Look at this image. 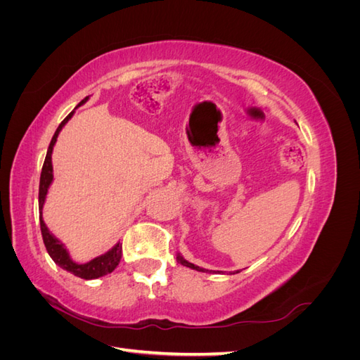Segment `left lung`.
<instances>
[{
    "label": "left lung",
    "instance_id": "obj_1",
    "mask_svg": "<svg viewBox=\"0 0 360 360\" xmlns=\"http://www.w3.org/2000/svg\"><path fill=\"white\" fill-rule=\"evenodd\" d=\"M177 261L180 264H183V266H186V267H191V269H193V270H198V271H207L205 269H202V267H198V266H195V264H192V263H189V261H186L184 259L180 254H177Z\"/></svg>",
    "mask_w": 360,
    "mask_h": 360
}]
</instances>
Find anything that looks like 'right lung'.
Returning a JSON list of instances; mask_svg holds the SVG:
<instances>
[{"mask_svg": "<svg viewBox=\"0 0 360 360\" xmlns=\"http://www.w3.org/2000/svg\"><path fill=\"white\" fill-rule=\"evenodd\" d=\"M86 99H89V97H85V99L78 106L85 103ZM78 106H76V108H78ZM76 108H75V110H76ZM73 112L75 111H72L66 118L63 120L61 124L56 130V134H53V136L51 139V144L48 147V153H46V158H45V163H43V168H41L40 186H39V210H40V217H39V219H40V230H41L43 243H45L48 254L53 259V263H56L57 266H60L61 269L70 271L72 275L78 276V278H82V279H97V278L111 274V271L118 266L120 259H122V252H123L122 245L117 243L112 249L108 250L106 254L96 257V258H93L91 261H89V263H85V264H78V263H75V261L70 258L66 246H64L58 240V238L48 230V226H46L45 221H43V217H41L43 204H45L48 189H49L51 183L53 180V174H52V150H53V146H56V143H57L58 134L61 132V129L64 127V124H66L69 120L72 118Z\"/></svg>", "mask_w": 360, "mask_h": 360, "instance_id": "add662e5", "label": "right lung"}]
</instances>
